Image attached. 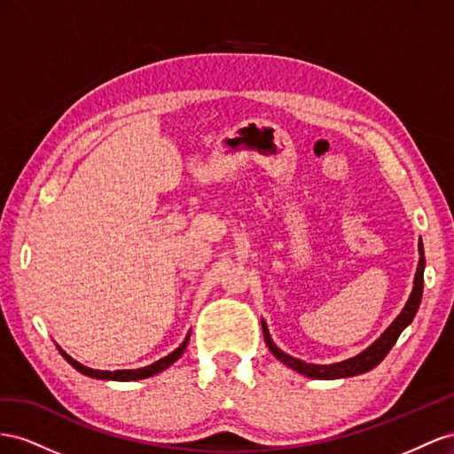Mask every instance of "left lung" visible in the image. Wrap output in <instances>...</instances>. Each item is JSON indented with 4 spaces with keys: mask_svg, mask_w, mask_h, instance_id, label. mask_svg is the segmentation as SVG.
Listing matches in <instances>:
<instances>
[{
    "mask_svg": "<svg viewBox=\"0 0 454 454\" xmlns=\"http://www.w3.org/2000/svg\"><path fill=\"white\" fill-rule=\"evenodd\" d=\"M419 268H417V274H414V287L412 293L409 296V301L405 304V308L401 309V314L394 319V323L390 327H387L382 334L380 339L374 340L367 349L364 352L357 354L356 357H349L340 361V364H333V365H316V364H306L302 359H296L289 354L281 352V349L274 344L268 331V325L262 321V333H264V340L270 348V352L274 354L281 364H285L287 367H291L293 371L304 374V377L309 379H321V380H334V379H348V377H356V374H364L371 369L377 367L380 361L387 356L390 352L392 346L395 344V340L399 339L401 331H403L409 323L412 321L414 314H417V309L420 306L422 301V287H424V264H426V258H424V249H422V241L419 243Z\"/></svg>",
    "mask_w": 454,
    "mask_h": 454,
    "instance_id": "8db88e82",
    "label": "left lung"
}]
</instances>
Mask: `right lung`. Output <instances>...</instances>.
Instances as JSON below:
<instances>
[{
    "mask_svg": "<svg viewBox=\"0 0 454 454\" xmlns=\"http://www.w3.org/2000/svg\"><path fill=\"white\" fill-rule=\"evenodd\" d=\"M188 342H190V333L186 334V339H184L183 344H180L176 349H173V352H171L169 356H165V357L155 361V364H152V365H148V367H142V369H125V371H114V372H112V371L89 369V367L82 365L80 361H75L74 357H70L67 352H64V349H62L60 346H57V348H59V352L62 354V357L67 359L68 364H70L75 371H80L82 374H85V377L100 379V380H123V382H127V380H142V379L153 377V374H158V372L165 371L167 367H171V365L175 364V361L184 354V349H186Z\"/></svg>",
    "mask_w": 454,
    "mask_h": 454,
    "instance_id": "1",
    "label": "right lung"
}]
</instances>
